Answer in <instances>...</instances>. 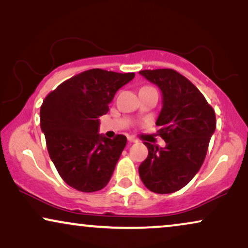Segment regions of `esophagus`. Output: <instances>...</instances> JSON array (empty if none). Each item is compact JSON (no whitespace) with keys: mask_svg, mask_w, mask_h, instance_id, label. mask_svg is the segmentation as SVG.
<instances>
[{"mask_svg":"<svg viewBox=\"0 0 248 248\" xmlns=\"http://www.w3.org/2000/svg\"><path fill=\"white\" fill-rule=\"evenodd\" d=\"M128 142H129V143H137V142H139V140H137L136 139H134V137H128Z\"/></svg>","mask_w":248,"mask_h":248,"instance_id":"1","label":"esophagus"}]
</instances>
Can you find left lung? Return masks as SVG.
Segmentation results:
<instances>
[{
	"label": "left lung",
	"instance_id": "left-lung-1",
	"mask_svg": "<svg viewBox=\"0 0 248 248\" xmlns=\"http://www.w3.org/2000/svg\"><path fill=\"white\" fill-rule=\"evenodd\" d=\"M162 93V108L155 124L166 146L144 142L147 158L139 167L140 177L155 193L181 190L198 173L216 128L215 112L198 88L171 70L140 71Z\"/></svg>",
	"mask_w": 248,
	"mask_h": 248
}]
</instances>
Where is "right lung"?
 Masks as SVG:
<instances>
[{"instance_id": "add662e5", "label": "right lung", "mask_w": 248, "mask_h": 248, "mask_svg": "<svg viewBox=\"0 0 248 248\" xmlns=\"http://www.w3.org/2000/svg\"><path fill=\"white\" fill-rule=\"evenodd\" d=\"M135 73L101 68L84 71L59 84L41 105L40 124L50 159L65 183L82 192L106 186L127 144L98 134L99 117Z\"/></svg>"}]
</instances>
